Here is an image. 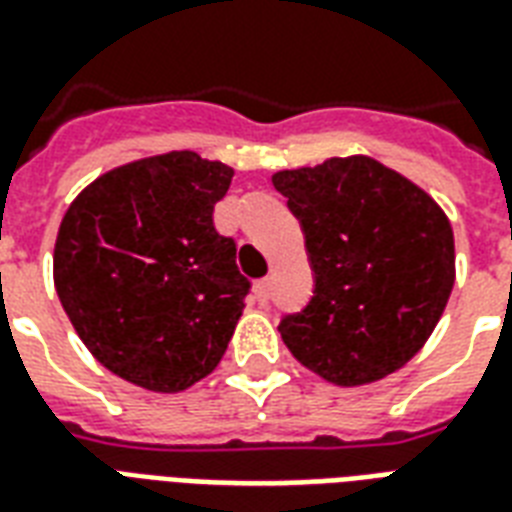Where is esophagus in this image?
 I'll return each mask as SVG.
<instances>
[{
    "label": "esophagus",
    "instance_id": "34e87169",
    "mask_svg": "<svg viewBox=\"0 0 512 512\" xmlns=\"http://www.w3.org/2000/svg\"><path fill=\"white\" fill-rule=\"evenodd\" d=\"M270 286H272L270 278H261L259 283H256V297H259L261 305H267V302H270Z\"/></svg>",
    "mask_w": 512,
    "mask_h": 512
}]
</instances>
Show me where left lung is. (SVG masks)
<instances>
[{"mask_svg": "<svg viewBox=\"0 0 512 512\" xmlns=\"http://www.w3.org/2000/svg\"><path fill=\"white\" fill-rule=\"evenodd\" d=\"M272 183L297 215L313 297L278 332L299 364L364 386L413 359L440 321L453 278V229L426 191L370 156L283 169Z\"/></svg>", "mask_w": 512, "mask_h": 512, "instance_id": "1", "label": "left lung"}]
</instances>
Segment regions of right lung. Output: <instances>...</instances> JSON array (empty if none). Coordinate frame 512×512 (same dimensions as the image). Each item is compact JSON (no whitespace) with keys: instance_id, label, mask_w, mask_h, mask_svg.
Here are the masks:
<instances>
[{"instance_id":"1","label":"right lung","mask_w":512,"mask_h":512,"mask_svg":"<svg viewBox=\"0 0 512 512\" xmlns=\"http://www.w3.org/2000/svg\"><path fill=\"white\" fill-rule=\"evenodd\" d=\"M234 169L194 151L115 167L61 218L53 283L99 364L175 394L218 367L251 280L213 207Z\"/></svg>"}]
</instances>
